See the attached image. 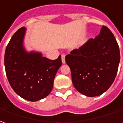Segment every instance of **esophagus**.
<instances>
[{"label":"esophagus","instance_id":"1","mask_svg":"<svg viewBox=\"0 0 123 123\" xmlns=\"http://www.w3.org/2000/svg\"><path fill=\"white\" fill-rule=\"evenodd\" d=\"M61 59H62V62L63 64L65 63V55H61Z\"/></svg>","mask_w":123,"mask_h":123}]
</instances>
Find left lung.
Instances as JSON below:
<instances>
[{
  "label": "left lung",
  "instance_id": "8db88e82",
  "mask_svg": "<svg viewBox=\"0 0 123 123\" xmlns=\"http://www.w3.org/2000/svg\"><path fill=\"white\" fill-rule=\"evenodd\" d=\"M72 82L79 93L98 96L114 82L120 62L119 47L113 33L102 26L100 34L65 56Z\"/></svg>",
  "mask_w": 123,
  "mask_h": 123
}]
</instances>
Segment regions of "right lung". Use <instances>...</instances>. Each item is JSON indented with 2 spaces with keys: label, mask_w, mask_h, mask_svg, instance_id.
Instances as JSON below:
<instances>
[{
  "label": "right lung",
  "mask_w": 123,
  "mask_h": 123,
  "mask_svg": "<svg viewBox=\"0 0 123 123\" xmlns=\"http://www.w3.org/2000/svg\"><path fill=\"white\" fill-rule=\"evenodd\" d=\"M26 28L23 27L12 36L6 48L5 67L12 90L25 100L36 102L48 96L62 65L61 56L56 60L42 56L41 52H27L24 48Z\"/></svg>",
  "instance_id": "obj_1"
}]
</instances>
